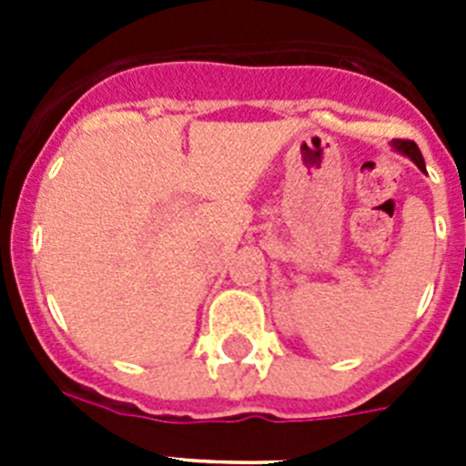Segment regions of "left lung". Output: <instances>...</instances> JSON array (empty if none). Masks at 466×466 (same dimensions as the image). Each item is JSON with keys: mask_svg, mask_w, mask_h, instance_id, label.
I'll list each match as a JSON object with an SVG mask.
<instances>
[{"mask_svg": "<svg viewBox=\"0 0 466 466\" xmlns=\"http://www.w3.org/2000/svg\"><path fill=\"white\" fill-rule=\"evenodd\" d=\"M392 147H394V149L399 151V154L409 156V158L413 160V163H415V166L420 167V170L427 172V167H425V158H422V154H420L418 144L410 142V139H392Z\"/></svg>", "mask_w": 466, "mask_h": 466, "instance_id": "left-lung-1", "label": "left lung"}]
</instances>
